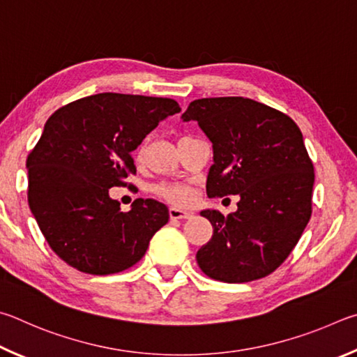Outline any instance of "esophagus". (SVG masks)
I'll use <instances>...</instances> for the list:
<instances>
[{
    "instance_id": "34e87169",
    "label": "esophagus",
    "mask_w": 357,
    "mask_h": 357,
    "mask_svg": "<svg viewBox=\"0 0 357 357\" xmlns=\"http://www.w3.org/2000/svg\"><path fill=\"white\" fill-rule=\"evenodd\" d=\"M169 216H171L172 220H186V218L191 216V211L178 207H171L169 208Z\"/></svg>"
}]
</instances>
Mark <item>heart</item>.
<instances>
[{"mask_svg": "<svg viewBox=\"0 0 357 357\" xmlns=\"http://www.w3.org/2000/svg\"><path fill=\"white\" fill-rule=\"evenodd\" d=\"M153 191L155 195L166 199L167 202H171L174 205H186L192 199V188L188 183L182 182L160 183L155 186Z\"/></svg>", "mask_w": 357, "mask_h": 357, "instance_id": "heart-1", "label": "heart"}]
</instances>
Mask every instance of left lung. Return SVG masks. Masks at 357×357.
Here are the masks:
<instances>
[{
    "label": "left lung",
    "mask_w": 357,
    "mask_h": 357,
    "mask_svg": "<svg viewBox=\"0 0 357 357\" xmlns=\"http://www.w3.org/2000/svg\"><path fill=\"white\" fill-rule=\"evenodd\" d=\"M213 144L207 196H240L227 216L204 210L211 240L197 265L221 282H251L284 264L312 215L314 165L291 119L245 97L199 98L182 114Z\"/></svg>",
    "instance_id": "obj_1"
}]
</instances>
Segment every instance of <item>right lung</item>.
Here are the masks:
<instances>
[{
	"instance_id": "add662e5",
	"label": "right lung",
	"mask_w": 357,
	"mask_h": 357,
	"mask_svg": "<svg viewBox=\"0 0 357 357\" xmlns=\"http://www.w3.org/2000/svg\"><path fill=\"white\" fill-rule=\"evenodd\" d=\"M172 98L103 92L54 111L28 155V204L50 248L89 274L127 270L169 221L165 204L136 199L131 210L109 197L135 174L131 152L167 116Z\"/></svg>"
}]
</instances>
